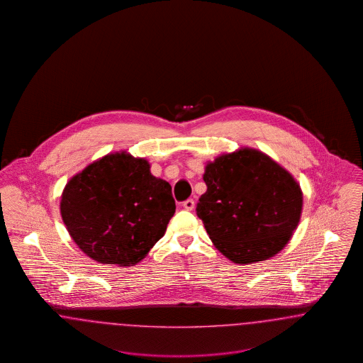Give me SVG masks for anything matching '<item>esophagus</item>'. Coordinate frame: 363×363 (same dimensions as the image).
I'll list each match as a JSON object with an SVG mask.
<instances>
[{"mask_svg": "<svg viewBox=\"0 0 363 363\" xmlns=\"http://www.w3.org/2000/svg\"><path fill=\"white\" fill-rule=\"evenodd\" d=\"M184 208L186 209V211H193L194 209V200H191V199H188L186 201H184Z\"/></svg>", "mask_w": 363, "mask_h": 363, "instance_id": "1", "label": "esophagus"}]
</instances>
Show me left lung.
<instances>
[{
	"label": "left lung",
	"mask_w": 363,
	"mask_h": 363,
	"mask_svg": "<svg viewBox=\"0 0 363 363\" xmlns=\"http://www.w3.org/2000/svg\"><path fill=\"white\" fill-rule=\"evenodd\" d=\"M197 204L216 249L235 264L274 257L299 223L303 196L293 175L259 150L241 148L206 166Z\"/></svg>",
	"instance_id": "1"
}]
</instances>
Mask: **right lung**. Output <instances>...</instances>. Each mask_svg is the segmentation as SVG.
Instances as JSON below:
<instances>
[{
    "label": "right lung",
    "mask_w": 363,
    "mask_h": 363,
    "mask_svg": "<svg viewBox=\"0 0 363 363\" xmlns=\"http://www.w3.org/2000/svg\"><path fill=\"white\" fill-rule=\"evenodd\" d=\"M144 157L122 151L73 175L61 196L72 240L101 264L135 265L167 228L175 212L172 186L154 177Z\"/></svg>",
    "instance_id": "obj_1"
}]
</instances>
